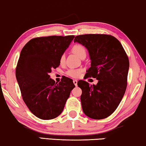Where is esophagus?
Wrapping results in <instances>:
<instances>
[{
	"instance_id": "34e87169",
	"label": "esophagus",
	"mask_w": 146,
	"mask_h": 146,
	"mask_svg": "<svg viewBox=\"0 0 146 146\" xmlns=\"http://www.w3.org/2000/svg\"><path fill=\"white\" fill-rule=\"evenodd\" d=\"M73 83L75 86H77V80H73Z\"/></svg>"
}]
</instances>
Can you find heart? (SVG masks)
<instances>
[{
	"label": "heart",
	"mask_w": 146,
	"mask_h": 146,
	"mask_svg": "<svg viewBox=\"0 0 146 146\" xmlns=\"http://www.w3.org/2000/svg\"><path fill=\"white\" fill-rule=\"evenodd\" d=\"M71 50L75 55H77L78 57L81 58L82 56H86V50L83 46L79 44H75L71 48ZM65 62V55L62 54L60 58V62L61 64H63ZM82 73V69H69L67 72V75H69V77L73 78H78L80 77V74Z\"/></svg>",
	"instance_id": "1"
}]
</instances>
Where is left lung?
I'll list each match as a JSON object with an SVG mask.
<instances>
[{
	"instance_id": "obj_1",
	"label": "left lung",
	"mask_w": 146,
	"mask_h": 146,
	"mask_svg": "<svg viewBox=\"0 0 146 146\" xmlns=\"http://www.w3.org/2000/svg\"><path fill=\"white\" fill-rule=\"evenodd\" d=\"M76 42L86 47L90 56L91 66L86 78L98 80L96 85L78 81L82 111L91 119H105L115 111L125 93L129 58L121 42L110 35H81L75 36Z\"/></svg>"
}]
</instances>
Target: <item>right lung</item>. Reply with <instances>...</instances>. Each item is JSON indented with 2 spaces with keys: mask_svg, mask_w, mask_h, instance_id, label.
I'll return each mask as SVG.
<instances>
[{
  "mask_svg": "<svg viewBox=\"0 0 146 146\" xmlns=\"http://www.w3.org/2000/svg\"><path fill=\"white\" fill-rule=\"evenodd\" d=\"M75 37L74 35L34 38L21 50L16 77L23 101L33 114L43 120L62 113L71 91L73 80L63 78L58 83L49 73L60 66V58Z\"/></svg>",
  "mask_w": 146,
  "mask_h": 146,
  "instance_id": "add662e5",
  "label": "right lung"
}]
</instances>
